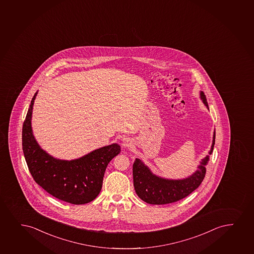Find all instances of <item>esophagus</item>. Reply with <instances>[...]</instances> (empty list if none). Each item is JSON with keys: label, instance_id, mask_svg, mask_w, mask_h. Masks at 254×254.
<instances>
[{"label": "esophagus", "instance_id": "obj_1", "mask_svg": "<svg viewBox=\"0 0 254 254\" xmlns=\"http://www.w3.org/2000/svg\"><path fill=\"white\" fill-rule=\"evenodd\" d=\"M122 145L125 148H131L133 146V141L129 137H126V138L123 139Z\"/></svg>", "mask_w": 254, "mask_h": 254}]
</instances>
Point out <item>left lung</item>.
I'll use <instances>...</instances> for the list:
<instances>
[{
  "label": "left lung",
  "mask_w": 254,
  "mask_h": 254,
  "mask_svg": "<svg viewBox=\"0 0 254 254\" xmlns=\"http://www.w3.org/2000/svg\"><path fill=\"white\" fill-rule=\"evenodd\" d=\"M200 100L209 109L206 96L199 92ZM215 128L213 132L211 148L209 154L199 161L193 174L183 179H167L154 174L140 158H135L133 164V181L135 193L142 201L149 204H167L183 199L199 187L206 174V166L209 161L215 145Z\"/></svg>",
  "instance_id": "8db88e82"
}]
</instances>
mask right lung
Instances as JSON below:
<instances>
[{
  "mask_svg": "<svg viewBox=\"0 0 254 254\" xmlns=\"http://www.w3.org/2000/svg\"><path fill=\"white\" fill-rule=\"evenodd\" d=\"M32 98L22 128L24 156L36 183L49 194L73 204H85L95 199L102 188L106 167L121 151L118 143L104 146L74 160L55 158L44 150L33 135Z\"/></svg>",
  "mask_w": 254,
  "mask_h": 254,
  "instance_id": "obj_1",
  "label": "right lung"
}]
</instances>
